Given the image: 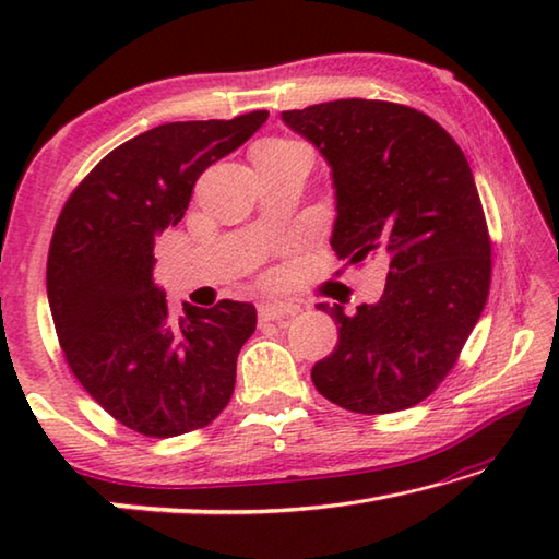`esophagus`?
<instances>
[{
  "mask_svg": "<svg viewBox=\"0 0 559 559\" xmlns=\"http://www.w3.org/2000/svg\"><path fill=\"white\" fill-rule=\"evenodd\" d=\"M298 313V306H290V302L283 300H266L259 306V318L261 320H276V323H283Z\"/></svg>",
  "mask_w": 559,
  "mask_h": 559,
  "instance_id": "esophagus-1",
  "label": "esophagus"
}]
</instances>
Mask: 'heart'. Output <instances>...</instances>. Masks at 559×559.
Masks as SVG:
<instances>
[{
  "instance_id": "b5f03b06",
  "label": "heart",
  "mask_w": 559,
  "mask_h": 559,
  "mask_svg": "<svg viewBox=\"0 0 559 559\" xmlns=\"http://www.w3.org/2000/svg\"><path fill=\"white\" fill-rule=\"evenodd\" d=\"M269 143H286V140H269Z\"/></svg>"
}]
</instances>
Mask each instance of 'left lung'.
<instances>
[{"label":"left lung","mask_w":559,"mask_h":559,"mask_svg":"<svg viewBox=\"0 0 559 559\" xmlns=\"http://www.w3.org/2000/svg\"><path fill=\"white\" fill-rule=\"evenodd\" d=\"M333 169L337 259L390 261L374 306H325L337 347L316 362V390L343 409L419 404L456 365L490 288V236L468 159L427 112L343 98L283 110Z\"/></svg>","instance_id":"left-lung-1"}]
</instances>
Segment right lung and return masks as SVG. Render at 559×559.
Returning <instances> with one entry per match:
<instances>
[{
  "instance_id": "right-lung-1",
  "label": "right lung",
  "mask_w": 559,
  "mask_h": 559,
  "mask_svg": "<svg viewBox=\"0 0 559 559\" xmlns=\"http://www.w3.org/2000/svg\"><path fill=\"white\" fill-rule=\"evenodd\" d=\"M266 118L253 110L147 130L103 157L56 222L46 290L66 362L112 419L143 437L202 429L234 394L257 308L219 300L173 320L153 278L155 239L182 222L204 169Z\"/></svg>"
}]
</instances>
